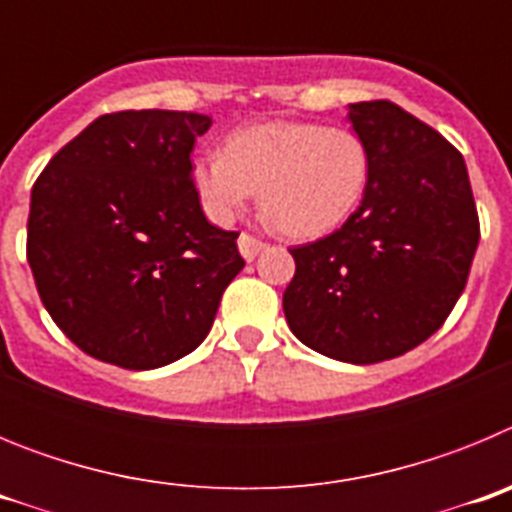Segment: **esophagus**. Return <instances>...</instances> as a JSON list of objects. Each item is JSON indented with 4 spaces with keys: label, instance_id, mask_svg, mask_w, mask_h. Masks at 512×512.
I'll list each match as a JSON object with an SVG mask.
<instances>
[{
    "label": "esophagus",
    "instance_id": "obj_1",
    "mask_svg": "<svg viewBox=\"0 0 512 512\" xmlns=\"http://www.w3.org/2000/svg\"><path fill=\"white\" fill-rule=\"evenodd\" d=\"M266 248L264 241H259V238H253L251 233H241L238 235V251H241V256L246 261H253L256 256H259L261 251Z\"/></svg>",
    "mask_w": 512,
    "mask_h": 512
}]
</instances>
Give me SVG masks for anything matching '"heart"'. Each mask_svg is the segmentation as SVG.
Masks as SVG:
<instances>
[{
	"mask_svg": "<svg viewBox=\"0 0 512 512\" xmlns=\"http://www.w3.org/2000/svg\"><path fill=\"white\" fill-rule=\"evenodd\" d=\"M372 156L364 138L343 125L271 120L238 128L223 151H202L192 161V184L202 210L220 225L251 202L295 238L336 230L364 200Z\"/></svg>",
	"mask_w": 512,
	"mask_h": 512,
	"instance_id": "1",
	"label": "heart"
}]
</instances>
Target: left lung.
Listing matches in <instances>:
<instances>
[{
  "label": "left lung",
  "mask_w": 512,
  "mask_h": 512,
  "mask_svg": "<svg viewBox=\"0 0 512 512\" xmlns=\"http://www.w3.org/2000/svg\"><path fill=\"white\" fill-rule=\"evenodd\" d=\"M372 156L359 210L336 233L289 248L284 315L297 338L346 364L408 354L467 287L479 217L464 156L387 99L348 104Z\"/></svg>",
  "instance_id": "left-lung-1"
}]
</instances>
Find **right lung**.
<instances>
[{
  "label": "right lung",
  "instance_id": "1",
  "mask_svg": "<svg viewBox=\"0 0 512 512\" xmlns=\"http://www.w3.org/2000/svg\"><path fill=\"white\" fill-rule=\"evenodd\" d=\"M210 125L197 112H112L38 176L27 264L53 323L84 354L143 372L210 333L246 266L238 233L207 223L194 192L189 156Z\"/></svg>",
  "mask_w": 512,
  "mask_h": 512
}]
</instances>
